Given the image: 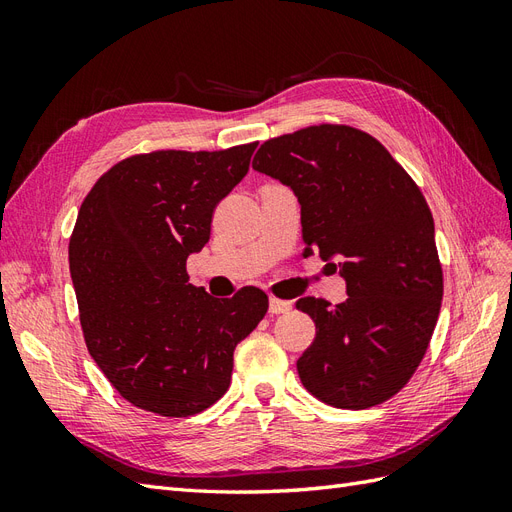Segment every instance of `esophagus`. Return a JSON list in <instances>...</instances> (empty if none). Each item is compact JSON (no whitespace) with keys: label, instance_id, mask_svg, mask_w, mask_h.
I'll return each mask as SVG.
<instances>
[{"label":"esophagus","instance_id":"obj_1","mask_svg":"<svg viewBox=\"0 0 512 512\" xmlns=\"http://www.w3.org/2000/svg\"><path fill=\"white\" fill-rule=\"evenodd\" d=\"M290 309H292V301H284V299H277V297H271V299H269V314H271V316L288 314Z\"/></svg>","mask_w":512,"mask_h":512}]
</instances>
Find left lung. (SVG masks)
Here are the masks:
<instances>
[{
  "label": "left lung",
  "instance_id": "8db88e82",
  "mask_svg": "<svg viewBox=\"0 0 512 512\" xmlns=\"http://www.w3.org/2000/svg\"><path fill=\"white\" fill-rule=\"evenodd\" d=\"M252 168L294 192L305 254L346 280L348 299L305 297L316 339L297 361L305 389L335 408L393 397L423 361L442 303L436 228L418 185L374 136L312 126L262 143Z\"/></svg>",
  "mask_w": 512,
  "mask_h": 512
}]
</instances>
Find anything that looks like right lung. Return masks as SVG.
<instances>
[{
    "mask_svg": "<svg viewBox=\"0 0 512 512\" xmlns=\"http://www.w3.org/2000/svg\"><path fill=\"white\" fill-rule=\"evenodd\" d=\"M254 149L132 156L83 200L68 256L85 344L136 408L192 416L213 406L230 386L232 352L267 314L262 290L215 299L185 271Z\"/></svg>",
    "mask_w": 512,
    "mask_h": 512,
    "instance_id": "add662e5",
    "label": "right lung"
}]
</instances>
